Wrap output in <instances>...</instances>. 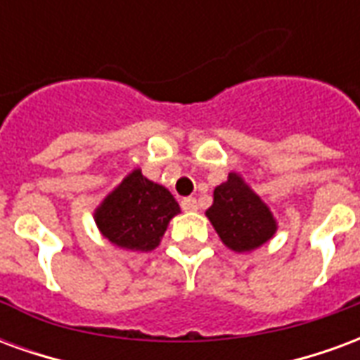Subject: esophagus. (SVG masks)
I'll list each match as a JSON object with an SVG mask.
<instances>
[{"label":"esophagus","mask_w":360,"mask_h":360,"mask_svg":"<svg viewBox=\"0 0 360 360\" xmlns=\"http://www.w3.org/2000/svg\"><path fill=\"white\" fill-rule=\"evenodd\" d=\"M181 208L185 212H195L196 210V198L195 196H187L181 200Z\"/></svg>","instance_id":"34e87169"}]
</instances>
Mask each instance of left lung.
Instances as JSON below:
<instances>
[{"label": "left lung", "mask_w": 360, "mask_h": 360, "mask_svg": "<svg viewBox=\"0 0 360 360\" xmlns=\"http://www.w3.org/2000/svg\"><path fill=\"white\" fill-rule=\"evenodd\" d=\"M206 216L219 239L237 252L257 249L276 233L268 206L235 173H229L226 183L216 187L214 204Z\"/></svg>", "instance_id": "obj_1"}]
</instances>
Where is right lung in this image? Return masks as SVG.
Here are the masks:
<instances>
[{
    "label": "right lung",
    "mask_w": 360,
    "mask_h": 360,
    "mask_svg": "<svg viewBox=\"0 0 360 360\" xmlns=\"http://www.w3.org/2000/svg\"><path fill=\"white\" fill-rule=\"evenodd\" d=\"M175 214L179 204L172 193L134 169L96 210V224L113 245L146 252L160 245Z\"/></svg>",
    "instance_id": "1"
}]
</instances>
